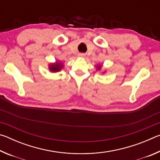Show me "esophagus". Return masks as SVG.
I'll use <instances>...</instances> for the list:
<instances>
[{"mask_svg": "<svg viewBox=\"0 0 160 160\" xmlns=\"http://www.w3.org/2000/svg\"><path fill=\"white\" fill-rule=\"evenodd\" d=\"M78 56H79V57H81V58H83V57H85V54L84 53H80L79 54H78Z\"/></svg>", "mask_w": 160, "mask_h": 160, "instance_id": "1", "label": "esophagus"}]
</instances>
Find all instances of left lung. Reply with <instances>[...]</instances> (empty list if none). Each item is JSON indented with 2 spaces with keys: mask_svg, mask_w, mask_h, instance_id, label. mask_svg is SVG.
<instances>
[{
  "mask_svg": "<svg viewBox=\"0 0 160 160\" xmlns=\"http://www.w3.org/2000/svg\"><path fill=\"white\" fill-rule=\"evenodd\" d=\"M100 68H101V66H98V68H97V69H100Z\"/></svg>",
  "mask_w": 160,
  "mask_h": 160,
  "instance_id": "8db88e82",
  "label": "left lung"
}]
</instances>
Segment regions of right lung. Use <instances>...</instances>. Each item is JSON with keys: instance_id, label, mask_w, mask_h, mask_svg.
<instances>
[{"instance_id": "1", "label": "right lung", "mask_w": 160, "mask_h": 160, "mask_svg": "<svg viewBox=\"0 0 160 160\" xmlns=\"http://www.w3.org/2000/svg\"><path fill=\"white\" fill-rule=\"evenodd\" d=\"M63 68V65L60 63H53L49 66V69L51 72H58Z\"/></svg>"}]
</instances>
